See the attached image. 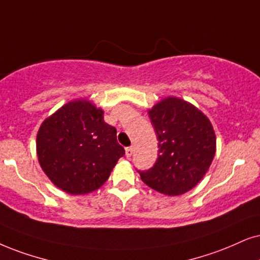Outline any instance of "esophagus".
Wrapping results in <instances>:
<instances>
[{
    "label": "esophagus",
    "instance_id": "1",
    "mask_svg": "<svg viewBox=\"0 0 260 260\" xmlns=\"http://www.w3.org/2000/svg\"><path fill=\"white\" fill-rule=\"evenodd\" d=\"M132 153H133V147L132 146L126 147V157H127V158H129V157L132 156Z\"/></svg>",
    "mask_w": 260,
    "mask_h": 260
}]
</instances>
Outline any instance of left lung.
<instances>
[{"mask_svg": "<svg viewBox=\"0 0 260 260\" xmlns=\"http://www.w3.org/2000/svg\"><path fill=\"white\" fill-rule=\"evenodd\" d=\"M158 137V158L139 172L141 180L166 196H180L208 173L216 153V134L206 115L189 102L166 97L149 109Z\"/></svg>", "mask_w": 260, "mask_h": 260, "instance_id": "8db88e82", "label": "left lung"}]
</instances>
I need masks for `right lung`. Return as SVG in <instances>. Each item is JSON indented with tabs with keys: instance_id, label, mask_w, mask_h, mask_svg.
Instances as JSON below:
<instances>
[{
	"instance_id": "right-lung-1",
	"label": "right lung",
	"mask_w": 260,
	"mask_h": 260,
	"mask_svg": "<svg viewBox=\"0 0 260 260\" xmlns=\"http://www.w3.org/2000/svg\"><path fill=\"white\" fill-rule=\"evenodd\" d=\"M104 111L87 100L68 102L47 117L37 133V157L55 186L87 194L104 185L124 149Z\"/></svg>"
}]
</instances>
